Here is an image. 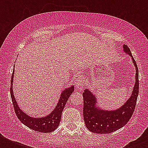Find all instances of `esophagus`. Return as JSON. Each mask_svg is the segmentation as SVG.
<instances>
[{
    "instance_id": "esophagus-1",
    "label": "esophagus",
    "mask_w": 148,
    "mask_h": 148,
    "mask_svg": "<svg viewBox=\"0 0 148 148\" xmlns=\"http://www.w3.org/2000/svg\"><path fill=\"white\" fill-rule=\"evenodd\" d=\"M74 83H75V86H76V88H77L78 89H83L84 88V80L81 76H77V78L75 79V81H74Z\"/></svg>"
}]
</instances>
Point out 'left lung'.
Segmentation results:
<instances>
[{"instance_id": "obj_1", "label": "left lung", "mask_w": 148, "mask_h": 148, "mask_svg": "<svg viewBox=\"0 0 148 148\" xmlns=\"http://www.w3.org/2000/svg\"><path fill=\"white\" fill-rule=\"evenodd\" d=\"M124 51L132 58V61L136 68L135 84L130 98L124 105L117 110H104L98 108L96 103L97 99L88 89L84 90L83 115L87 128L93 133L109 134L121 128L131 119L135 109L136 102L139 92L138 68L131 50L127 45H124Z\"/></svg>"}]
</instances>
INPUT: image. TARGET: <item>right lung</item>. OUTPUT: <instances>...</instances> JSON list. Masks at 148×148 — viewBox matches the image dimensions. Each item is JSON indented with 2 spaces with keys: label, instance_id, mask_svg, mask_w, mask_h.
<instances>
[{
  "label": "right lung",
  "instance_id": "right-lung-1",
  "mask_svg": "<svg viewBox=\"0 0 148 148\" xmlns=\"http://www.w3.org/2000/svg\"><path fill=\"white\" fill-rule=\"evenodd\" d=\"M14 69L13 71L12 77H11V85H10V96L12 99L13 105L14 108V111L16 113L17 117L21 121V123L28 127L29 128L32 129L34 131H38V132H42V133H50L57 129L59 124H60V119H61V114L65 107V104L67 103V100L69 97L71 95L74 90V86H71L70 88L65 89L61 92L60 99L58 101V104L54 108V110L45 117H32L25 114L24 111L21 110V108L18 107L17 101L15 100L13 93L12 85H13V79H14Z\"/></svg>",
  "mask_w": 148,
  "mask_h": 148
}]
</instances>
